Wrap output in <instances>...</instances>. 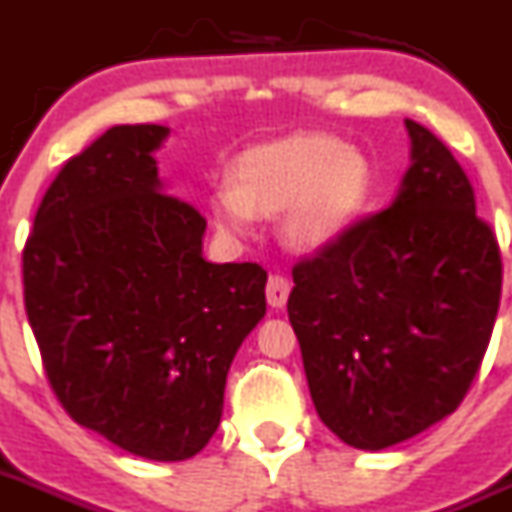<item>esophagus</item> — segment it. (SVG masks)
<instances>
[{
    "label": "esophagus",
    "mask_w": 512,
    "mask_h": 512,
    "mask_svg": "<svg viewBox=\"0 0 512 512\" xmlns=\"http://www.w3.org/2000/svg\"><path fill=\"white\" fill-rule=\"evenodd\" d=\"M265 294H268L270 307L281 309L283 304H286V299H289V294H291V281L286 276H278V273H273V276L268 278Z\"/></svg>",
    "instance_id": "34e87169"
}]
</instances>
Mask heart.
Listing matches in <instances>:
<instances>
[{"mask_svg":"<svg viewBox=\"0 0 512 512\" xmlns=\"http://www.w3.org/2000/svg\"><path fill=\"white\" fill-rule=\"evenodd\" d=\"M372 184L362 150L336 135L302 132L249 148L236 163V187L213 195V216L223 231L247 234L255 213L289 208L286 236L299 247H320L359 216Z\"/></svg>","mask_w":512,"mask_h":512,"instance_id":"obj_1","label":"heart"}]
</instances>
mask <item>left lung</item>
<instances>
[{
  "instance_id": "left-lung-1",
  "label": "left lung",
  "mask_w": 512,
  "mask_h": 512,
  "mask_svg": "<svg viewBox=\"0 0 512 512\" xmlns=\"http://www.w3.org/2000/svg\"><path fill=\"white\" fill-rule=\"evenodd\" d=\"M393 205L294 265L289 320L322 424L382 450L453 414L482 369L502 294L500 244L455 156L406 119Z\"/></svg>"
}]
</instances>
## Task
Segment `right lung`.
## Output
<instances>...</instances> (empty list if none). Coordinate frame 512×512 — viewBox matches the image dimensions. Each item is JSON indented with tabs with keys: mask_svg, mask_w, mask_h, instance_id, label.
I'll return each instance as SVG.
<instances>
[{
	"mask_svg": "<svg viewBox=\"0 0 512 512\" xmlns=\"http://www.w3.org/2000/svg\"><path fill=\"white\" fill-rule=\"evenodd\" d=\"M166 135L119 124L64 163L25 239L23 294L62 409L127 453L184 461L218 429L268 273L205 260V218L158 182Z\"/></svg>",
	"mask_w": 512,
	"mask_h": 512,
	"instance_id": "right-lung-1",
	"label": "right lung"
}]
</instances>
